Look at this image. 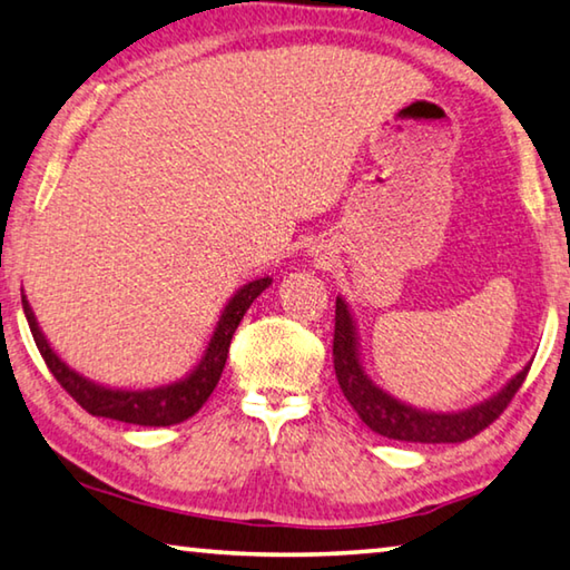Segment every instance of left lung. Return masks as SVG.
Returning a JSON list of instances; mask_svg holds the SVG:
<instances>
[{"instance_id": "left-lung-1", "label": "left lung", "mask_w": 570, "mask_h": 570, "mask_svg": "<svg viewBox=\"0 0 570 570\" xmlns=\"http://www.w3.org/2000/svg\"><path fill=\"white\" fill-rule=\"evenodd\" d=\"M332 357L342 393H345V399L350 401L352 409L357 411L365 426L381 433V436L395 441H413V444H459V441L476 436V433L490 426L497 415L508 409V403L512 401V395L520 391V385L525 381L530 370L528 363L494 395L469 405V409H415V405L383 391V387L367 375V370L363 365V352H360L355 314H352L350 304L342 299V296H337V309H334Z\"/></svg>"}]
</instances>
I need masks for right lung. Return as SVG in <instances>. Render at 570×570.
Masks as SVG:
<instances>
[{"instance_id":"add662e5","label":"right lung","mask_w":570,"mask_h":570,"mask_svg":"<svg viewBox=\"0 0 570 570\" xmlns=\"http://www.w3.org/2000/svg\"><path fill=\"white\" fill-rule=\"evenodd\" d=\"M271 286V276L256 278V282L243 284L236 294L230 296L228 304L223 306L215 330L203 350V357L197 360L195 367L175 383L155 385V387H114L90 381L80 375L76 367H70L56 350L50 347L48 337L40 330L38 317H35L30 302L22 294V309L30 332L35 337L45 365L56 375V381L83 405L90 415H104V419L134 423V426H171V423H183L189 415H195L203 409V403L210 399V393L218 385L225 360H228V347L233 334H236L243 314L248 306L256 302L261 292Z\"/></svg>"}]
</instances>
